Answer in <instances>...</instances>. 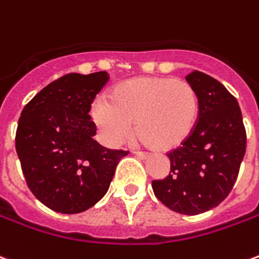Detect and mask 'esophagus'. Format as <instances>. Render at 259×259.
Listing matches in <instances>:
<instances>
[{"instance_id":"obj_1","label":"esophagus","mask_w":259,"mask_h":259,"mask_svg":"<svg viewBox=\"0 0 259 259\" xmlns=\"http://www.w3.org/2000/svg\"><path fill=\"white\" fill-rule=\"evenodd\" d=\"M136 155H139V157H142V158H146V157H148V153H146V151H135Z\"/></svg>"}]
</instances>
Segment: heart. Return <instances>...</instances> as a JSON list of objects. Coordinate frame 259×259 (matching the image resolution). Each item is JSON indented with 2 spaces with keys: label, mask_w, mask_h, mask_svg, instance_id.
<instances>
[{
  "label": "heart",
  "mask_w": 259,
  "mask_h": 259,
  "mask_svg": "<svg viewBox=\"0 0 259 259\" xmlns=\"http://www.w3.org/2000/svg\"><path fill=\"white\" fill-rule=\"evenodd\" d=\"M200 101L185 79L136 77L117 84L109 101L99 99L92 108L94 122L109 144H120L133 132L144 144L172 150L196 127Z\"/></svg>",
  "instance_id": "1"
}]
</instances>
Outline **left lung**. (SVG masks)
I'll use <instances>...</instances> for the list:
<instances>
[{
  "label": "left lung",
  "instance_id": "obj_1",
  "mask_svg": "<svg viewBox=\"0 0 259 259\" xmlns=\"http://www.w3.org/2000/svg\"><path fill=\"white\" fill-rule=\"evenodd\" d=\"M186 81L196 90V127L182 146L168 153L171 172L153 181L157 199L181 214H199L219 206L236 184L247 135L237 99L210 75L195 70Z\"/></svg>",
  "mask_w": 259,
  "mask_h": 259
}]
</instances>
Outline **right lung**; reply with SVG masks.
Segmentation results:
<instances>
[{"mask_svg":"<svg viewBox=\"0 0 259 259\" xmlns=\"http://www.w3.org/2000/svg\"><path fill=\"white\" fill-rule=\"evenodd\" d=\"M106 71L71 73L50 82L23 108L15 147L29 189L49 209L85 211L104 198L129 151L102 147L88 112Z\"/></svg>","mask_w":259,"mask_h":259,"instance_id":"1","label":"right lung"}]
</instances>
